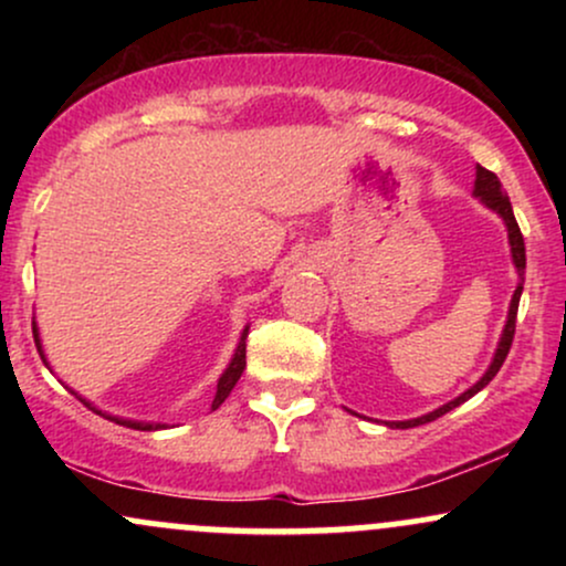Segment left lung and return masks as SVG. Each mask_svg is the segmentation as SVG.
Wrapping results in <instances>:
<instances>
[{
    "instance_id": "1",
    "label": "left lung",
    "mask_w": 566,
    "mask_h": 566,
    "mask_svg": "<svg viewBox=\"0 0 566 566\" xmlns=\"http://www.w3.org/2000/svg\"><path fill=\"white\" fill-rule=\"evenodd\" d=\"M473 197H479L484 201L490 210H495L500 218H503L505 229H509V244H511V258H513V265H516V274H518V287L513 290V297H511V308H509V322H505L503 327V335H500V343H497V350H495V359H492V365L486 373L479 378L473 386L469 388L465 394H460L458 399L447 401L444 407L433 409V412L423 415V418H415V420H394V423H386L391 428H415V426H423V423H431V420L441 418V415H447L450 409H454L458 405H463V401H469L473 394H479L482 388L490 382L492 378L497 375V369L503 367L505 356H509L511 350V343H513V333H516V311H518V297H522V284H524V269H527V255H524V237L522 231H518V223L516 218H513V207L509 197H505L503 186H500L497 175L484 170V167H476V184H473Z\"/></svg>"
}]
</instances>
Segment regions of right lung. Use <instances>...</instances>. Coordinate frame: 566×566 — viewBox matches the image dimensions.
Returning a JSON list of instances; mask_svg holds the SVG:
<instances>
[{"label": "right lung", "mask_w": 566, "mask_h": 566, "mask_svg": "<svg viewBox=\"0 0 566 566\" xmlns=\"http://www.w3.org/2000/svg\"><path fill=\"white\" fill-rule=\"evenodd\" d=\"M247 327H244V333H242V340H239V346H237V350H233V359H231V365L226 367V373L220 375V380H218V391H216V399H212V409H218L220 405H223L226 401V396L231 394V388L237 386V380L242 378V373H244V367H247ZM34 343H36V350H39V356H42V361L44 365H48V359H44V350H42V343H39V329H36V322H34ZM74 394V391H71ZM76 396V394H74ZM82 399V396H80ZM84 405H87L90 409H93V412H97V415H103V418L106 420H114V423H119V426H127V428H135V431H159V428H165V423H140V420H125V418H116V415H106V412H101V409H95L93 405H90L87 399H82Z\"/></svg>", "instance_id": "1"}]
</instances>
